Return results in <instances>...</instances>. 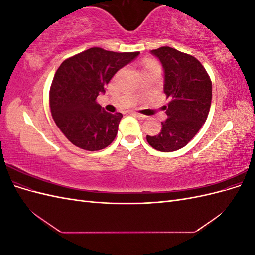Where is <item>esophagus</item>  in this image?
<instances>
[{"label": "esophagus", "mask_w": 255, "mask_h": 255, "mask_svg": "<svg viewBox=\"0 0 255 255\" xmlns=\"http://www.w3.org/2000/svg\"><path fill=\"white\" fill-rule=\"evenodd\" d=\"M133 116H135L136 118L140 119V120H143V119H145V118H146V116H144V115H141V114H138V113H133Z\"/></svg>", "instance_id": "obj_1"}]
</instances>
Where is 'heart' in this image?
<instances>
[{
    "instance_id": "obj_1",
    "label": "heart",
    "mask_w": 255,
    "mask_h": 255,
    "mask_svg": "<svg viewBox=\"0 0 255 255\" xmlns=\"http://www.w3.org/2000/svg\"><path fill=\"white\" fill-rule=\"evenodd\" d=\"M152 66H158V65L154 60H149L148 63L145 64V68H149V67H152Z\"/></svg>"
}]
</instances>
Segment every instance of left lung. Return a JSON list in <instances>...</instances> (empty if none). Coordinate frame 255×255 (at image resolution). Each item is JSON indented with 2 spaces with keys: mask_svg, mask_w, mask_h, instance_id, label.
<instances>
[{
  "mask_svg": "<svg viewBox=\"0 0 255 255\" xmlns=\"http://www.w3.org/2000/svg\"><path fill=\"white\" fill-rule=\"evenodd\" d=\"M164 69V92L170 102L164 110L167 119L160 133L146 135L149 144L160 152L186 145L204 125L212 102V82L204 67L194 56L170 47L151 51Z\"/></svg>",
  "mask_w": 255,
  "mask_h": 255,
  "instance_id": "8db88e82",
  "label": "left lung"
}]
</instances>
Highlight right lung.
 Wrapping results in <instances>:
<instances>
[{
    "mask_svg": "<svg viewBox=\"0 0 255 255\" xmlns=\"http://www.w3.org/2000/svg\"><path fill=\"white\" fill-rule=\"evenodd\" d=\"M139 54L91 48L63 61L51 85L50 107L69 141L88 151L102 150L114 141L122 114L106 112L96 99L105 94L116 72Z\"/></svg>",
    "mask_w": 255,
    "mask_h": 255,
    "instance_id": "1",
    "label": "right lung"
}]
</instances>
